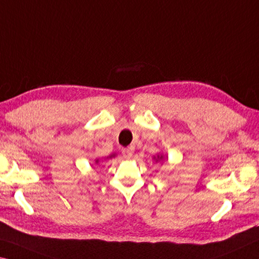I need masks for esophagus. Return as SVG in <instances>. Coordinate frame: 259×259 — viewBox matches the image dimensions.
Returning <instances> with one entry per match:
<instances>
[{"label": "esophagus", "instance_id": "obj_1", "mask_svg": "<svg viewBox=\"0 0 259 259\" xmlns=\"http://www.w3.org/2000/svg\"><path fill=\"white\" fill-rule=\"evenodd\" d=\"M122 154H123V157H124V158L129 159V158L133 157V150H131L130 147H128V149H123Z\"/></svg>", "mask_w": 259, "mask_h": 259}]
</instances>
